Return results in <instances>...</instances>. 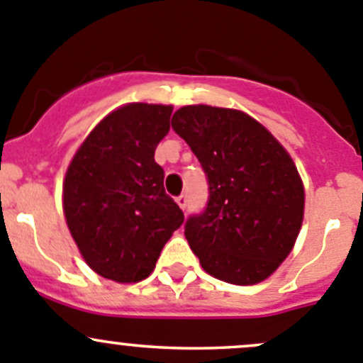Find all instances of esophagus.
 <instances>
[{"instance_id":"34e87169","label":"esophagus","mask_w":363,"mask_h":363,"mask_svg":"<svg viewBox=\"0 0 363 363\" xmlns=\"http://www.w3.org/2000/svg\"><path fill=\"white\" fill-rule=\"evenodd\" d=\"M177 203H178V206L182 208V210H185L186 203H189V199H186V194H180V196L177 197Z\"/></svg>"}]
</instances>
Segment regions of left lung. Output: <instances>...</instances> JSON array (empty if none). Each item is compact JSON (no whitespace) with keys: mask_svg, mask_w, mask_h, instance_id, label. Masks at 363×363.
<instances>
[{"mask_svg":"<svg viewBox=\"0 0 363 363\" xmlns=\"http://www.w3.org/2000/svg\"><path fill=\"white\" fill-rule=\"evenodd\" d=\"M173 130L208 182V203L185 222L204 270L238 286L270 277L288 257L303 218V185L281 143L242 111L186 106Z\"/></svg>","mask_w":363,"mask_h":363,"instance_id":"left-lung-1","label":"left lung"}]
</instances>
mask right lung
<instances>
[{
    "mask_svg": "<svg viewBox=\"0 0 363 363\" xmlns=\"http://www.w3.org/2000/svg\"><path fill=\"white\" fill-rule=\"evenodd\" d=\"M173 107L128 104L104 118L70 162L63 183L68 229L89 268L138 282L155 268L183 211L164 189L155 148Z\"/></svg>",
    "mask_w": 363,
    "mask_h": 363,
    "instance_id": "obj_1",
    "label": "right lung"
}]
</instances>
